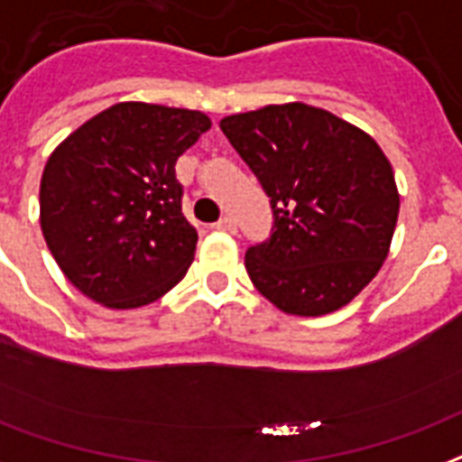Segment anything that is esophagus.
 <instances>
[{"mask_svg":"<svg viewBox=\"0 0 462 462\" xmlns=\"http://www.w3.org/2000/svg\"><path fill=\"white\" fill-rule=\"evenodd\" d=\"M215 230H220V232H237V222L232 220V217H220V220L215 222Z\"/></svg>","mask_w":462,"mask_h":462,"instance_id":"34e87169","label":"esophagus"}]
</instances>
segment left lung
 I'll return each mask as SVG.
<instances>
[{"label": "left lung", "instance_id": "8db88e82", "mask_svg": "<svg viewBox=\"0 0 462 462\" xmlns=\"http://www.w3.org/2000/svg\"><path fill=\"white\" fill-rule=\"evenodd\" d=\"M220 129L272 198V237L245 254L254 289L291 316L347 306L394 237L399 188L384 152L360 126L306 102L230 115Z\"/></svg>", "mask_w": 462, "mask_h": 462}]
</instances>
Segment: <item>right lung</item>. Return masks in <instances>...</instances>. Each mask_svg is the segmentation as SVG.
I'll use <instances>...</instances> for the list:
<instances>
[{"mask_svg": "<svg viewBox=\"0 0 462 462\" xmlns=\"http://www.w3.org/2000/svg\"><path fill=\"white\" fill-rule=\"evenodd\" d=\"M210 125L198 109L117 102L53 149L41 232L78 291L107 309H142L186 276L198 232L180 213L173 166Z\"/></svg>", "mask_w": 462, "mask_h": 462, "instance_id": "obj_1", "label": "right lung"}]
</instances>
